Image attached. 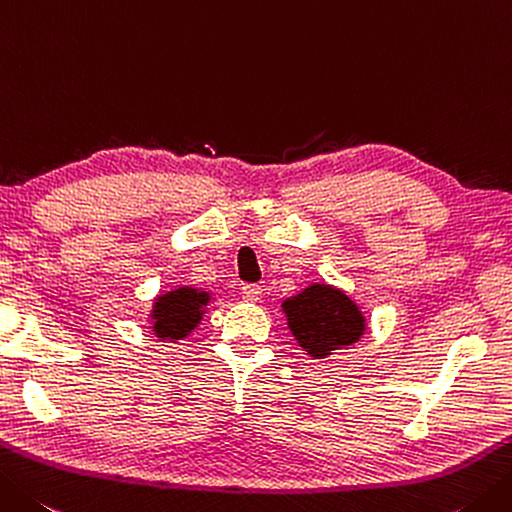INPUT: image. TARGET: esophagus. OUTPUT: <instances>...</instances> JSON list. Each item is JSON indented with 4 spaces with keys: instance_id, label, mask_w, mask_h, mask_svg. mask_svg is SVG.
Returning <instances> with one entry per match:
<instances>
[{
    "instance_id": "34e87169",
    "label": "esophagus",
    "mask_w": 512,
    "mask_h": 512,
    "mask_svg": "<svg viewBox=\"0 0 512 512\" xmlns=\"http://www.w3.org/2000/svg\"><path fill=\"white\" fill-rule=\"evenodd\" d=\"M242 299H244V302H250V304L259 302V299H262V286H259V284H244L242 286Z\"/></svg>"
}]
</instances>
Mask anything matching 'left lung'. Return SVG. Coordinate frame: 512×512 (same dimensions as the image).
Masks as SVG:
<instances>
[{
  "label": "left lung",
  "mask_w": 512,
  "mask_h": 512,
  "mask_svg": "<svg viewBox=\"0 0 512 512\" xmlns=\"http://www.w3.org/2000/svg\"><path fill=\"white\" fill-rule=\"evenodd\" d=\"M286 324L310 359L333 357L337 350L357 344L366 333L362 308L346 290L313 282L282 302Z\"/></svg>",
  "instance_id": "obj_1"
}]
</instances>
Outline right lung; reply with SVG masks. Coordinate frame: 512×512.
Segmentation results:
<instances>
[{"mask_svg": "<svg viewBox=\"0 0 512 512\" xmlns=\"http://www.w3.org/2000/svg\"><path fill=\"white\" fill-rule=\"evenodd\" d=\"M215 295L195 286H175L153 299L148 328L159 342H179L202 324Z\"/></svg>", "mask_w": 512, "mask_h": 512, "instance_id": "add662e5", "label": "right lung"}]
</instances>
